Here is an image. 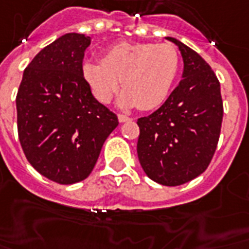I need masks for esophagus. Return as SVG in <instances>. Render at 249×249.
Instances as JSON below:
<instances>
[{
	"label": "esophagus",
	"instance_id": "1",
	"mask_svg": "<svg viewBox=\"0 0 249 249\" xmlns=\"http://www.w3.org/2000/svg\"><path fill=\"white\" fill-rule=\"evenodd\" d=\"M117 117H119L120 123H126V121H132V119H130V117H128V116H125V115H119Z\"/></svg>",
	"mask_w": 249,
	"mask_h": 249
}]
</instances>
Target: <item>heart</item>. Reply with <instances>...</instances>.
<instances>
[{"instance_id": "heart-1", "label": "heart", "mask_w": 249, "mask_h": 249, "mask_svg": "<svg viewBox=\"0 0 249 249\" xmlns=\"http://www.w3.org/2000/svg\"><path fill=\"white\" fill-rule=\"evenodd\" d=\"M179 66V54L173 45L121 42L107 49L101 60H84L82 75L100 103H109L121 80L125 91L120 106L149 110L170 95Z\"/></svg>"}]
</instances>
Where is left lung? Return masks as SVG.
Masks as SVG:
<instances>
[{
	"label": "left lung",
	"instance_id": "8db88e82",
	"mask_svg": "<svg viewBox=\"0 0 249 249\" xmlns=\"http://www.w3.org/2000/svg\"><path fill=\"white\" fill-rule=\"evenodd\" d=\"M183 59L178 87L156 112L137 120V154L146 176L179 186L203 173L216 150L223 120L220 83L209 63L176 38Z\"/></svg>",
	"mask_w": 249,
	"mask_h": 249
}]
</instances>
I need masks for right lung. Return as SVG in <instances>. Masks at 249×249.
Segmentation results:
<instances>
[{"instance_id": "obj_1", "label": "right lung", "mask_w": 249, "mask_h": 249, "mask_svg": "<svg viewBox=\"0 0 249 249\" xmlns=\"http://www.w3.org/2000/svg\"><path fill=\"white\" fill-rule=\"evenodd\" d=\"M91 38L68 33L36 55L17 93V126L27 161L60 185L86 179L117 116L93 97L82 75Z\"/></svg>"}]
</instances>
